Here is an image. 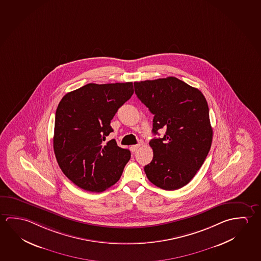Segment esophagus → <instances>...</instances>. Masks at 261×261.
<instances>
[{
  "mask_svg": "<svg viewBox=\"0 0 261 261\" xmlns=\"http://www.w3.org/2000/svg\"><path fill=\"white\" fill-rule=\"evenodd\" d=\"M141 146V143H139V144H137V145H132V146H131V149L135 152V151H137V150L139 149Z\"/></svg>",
  "mask_w": 261,
  "mask_h": 261,
  "instance_id": "34e87169",
  "label": "esophagus"
}]
</instances>
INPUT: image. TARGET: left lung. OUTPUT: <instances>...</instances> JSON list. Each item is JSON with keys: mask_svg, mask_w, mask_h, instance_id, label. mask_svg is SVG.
Masks as SVG:
<instances>
[{"mask_svg": "<svg viewBox=\"0 0 261 261\" xmlns=\"http://www.w3.org/2000/svg\"><path fill=\"white\" fill-rule=\"evenodd\" d=\"M138 99L154 115L153 130L167 128L149 145L154 156L145 166L151 183L165 190L188 185L210 152L213 130L210 109L199 90L175 77L135 82Z\"/></svg>", "mask_w": 261, "mask_h": 261, "instance_id": "left-lung-1", "label": "left lung"}]
</instances>
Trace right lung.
Here are the masks:
<instances>
[{
    "mask_svg": "<svg viewBox=\"0 0 261 261\" xmlns=\"http://www.w3.org/2000/svg\"><path fill=\"white\" fill-rule=\"evenodd\" d=\"M134 94L133 83L88 84L64 95L57 107L54 150L61 170L77 187L103 192L119 180L131 158L115 139L111 120Z\"/></svg>",
    "mask_w": 261,
    "mask_h": 261,
    "instance_id": "right-lung-1",
    "label": "right lung"
}]
</instances>
